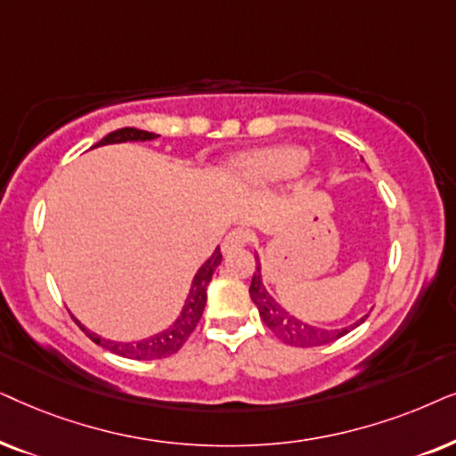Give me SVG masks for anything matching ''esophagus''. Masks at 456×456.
<instances>
[{"label":"esophagus","mask_w":456,"mask_h":456,"mask_svg":"<svg viewBox=\"0 0 456 456\" xmlns=\"http://www.w3.org/2000/svg\"><path fill=\"white\" fill-rule=\"evenodd\" d=\"M248 241H250V235H248V232H244V229H233V232H229L227 235H224L223 252H232V250H235V248L246 246Z\"/></svg>","instance_id":"34e87169"}]
</instances>
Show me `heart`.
<instances>
[{"label":"heart","instance_id":"b5f03b06","mask_svg":"<svg viewBox=\"0 0 456 456\" xmlns=\"http://www.w3.org/2000/svg\"><path fill=\"white\" fill-rule=\"evenodd\" d=\"M306 165V151L294 145L258 150L232 162L229 173L238 183L265 185L294 177Z\"/></svg>","mask_w":456,"mask_h":456}]
</instances>
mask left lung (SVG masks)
Here are the masks:
<instances>
[{
  "label": "left lung",
  "instance_id": "obj_1",
  "mask_svg": "<svg viewBox=\"0 0 456 456\" xmlns=\"http://www.w3.org/2000/svg\"><path fill=\"white\" fill-rule=\"evenodd\" d=\"M250 296L254 305L258 306L260 319L265 325L275 333V336L288 346H298V348H313V346H325L336 342V339L344 338L350 333L356 325L344 327V330H323V327H314L305 323L302 319H296L289 311L281 308V305L273 298L263 285V275H260V260L256 256V271L252 275L250 283Z\"/></svg>",
  "mask_w": 456,
  "mask_h": 456
}]
</instances>
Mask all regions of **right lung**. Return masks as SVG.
<instances>
[{
	"label": "right lung",
	"instance_id": "add662e5",
	"mask_svg": "<svg viewBox=\"0 0 456 456\" xmlns=\"http://www.w3.org/2000/svg\"><path fill=\"white\" fill-rule=\"evenodd\" d=\"M156 137H158L156 133L139 131V129H133V126H125V129L112 131L110 135H106L102 142H97L95 145L123 143V142H148V139H156ZM221 258H223V254L216 248L215 254L206 260L202 269L196 273V277H193L190 296H187V302L183 306V313H181V317L175 321L173 327H168L167 331L158 333V336H154V338L142 339V342H133V344L131 342L129 344L110 342V339H104V338L95 336V333L87 331L81 323H78V321L77 323L91 339H94L97 346L114 352V354L125 356V359H135V361L167 359V356H171V354H175V352H179L181 348H183L187 338L191 336L193 330H196L200 323V319H202V313L206 306V288H208L212 273H215L218 265H221Z\"/></svg>",
	"mask_w": 456,
	"mask_h": 456
}]
</instances>
